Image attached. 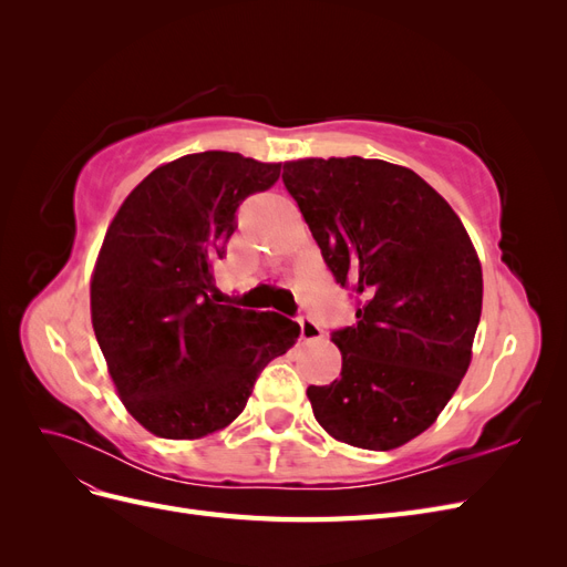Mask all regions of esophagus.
Returning <instances> with one entry per match:
<instances>
[{"instance_id": "1", "label": "esophagus", "mask_w": 567, "mask_h": 567, "mask_svg": "<svg viewBox=\"0 0 567 567\" xmlns=\"http://www.w3.org/2000/svg\"><path fill=\"white\" fill-rule=\"evenodd\" d=\"M300 338H302V340H307V342L321 340V338H323V331L319 329V323H315L312 319L302 317V319H300Z\"/></svg>"}]
</instances>
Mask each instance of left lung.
Returning <instances> with one entry per match:
<instances>
[{
	"label": "left lung",
	"mask_w": 567,
	"mask_h": 567,
	"mask_svg": "<svg viewBox=\"0 0 567 567\" xmlns=\"http://www.w3.org/2000/svg\"><path fill=\"white\" fill-rule=\"evenodd\" d=\"M288 194L357 321L333 331L340 379L310 385L315 419L359 450H398L431 427L473 357L483 267L452 205L414 169L350 158L284 163Z\"/></svg>",
	"instance_id": "1"
}]
</instances>
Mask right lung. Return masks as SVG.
I'll list each match as a JSON object with an SVG mask.
<instances>
[{
    "mask_svg": "<svg viewBox=\"0 0 567 567\" xmlns=\"http://www.w3.org/2000/svg\"><path fill=\"white\" fill-rule=\"evenodd\" d=\"M281 163L188 153L132 188L101 244L90 284L92 326L120 402L148 433L200 440L241 414L257 373L300 326L277 312L217 305L215 262L244 198Z\"/></svg>",
    "mask_w": 567,
    "mask_h": 567,
    "instance_id": "obj_1",
    "label": "right lung"
}]
</instances>
